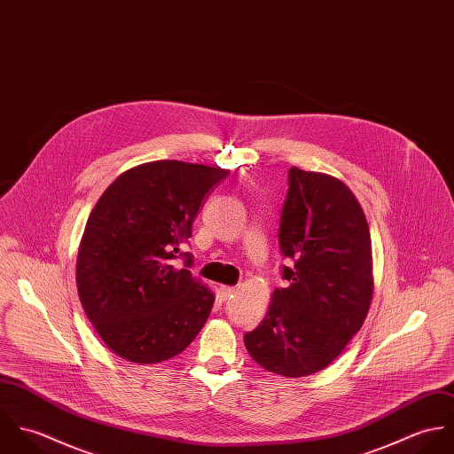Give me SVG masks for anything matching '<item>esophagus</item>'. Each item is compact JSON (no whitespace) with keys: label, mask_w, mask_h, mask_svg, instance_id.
Wrapping results in <instances>:
<instances>
[{"label":"esophagus","mask_w":454,"mask_h":454,"mask_svg":"<svg viewBox=\"0 0 454 454\" xmlns=\"http://www.w3.org/2000/svg\"><path fill=\"white\" fill-rule=\"evenodd\" d=\"M234 286H225V285H222L220 286V290H218V294H220V299L222 301H227V299H231L232 295H234Z\"/></svg>","instance_id":"esophagus-1"}]
</instances>
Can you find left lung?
<instances>
[{"label":"left lung","instance_id":"left-lung-1","mask_svg":"<svg viewBox=\"0 0 454 454\" xmlns=\"http://www.w3.org/2000/svg\"><path fill=\"white\" fill-rule=\"evenodd\" d=\"M285 259L267 317L245 333L269 372L304 378L330 365L360 330L372 299L371 232L362 206L337 178L290 168L281 207Z\"/></svg>","mask_w":454,"mask_h":454}]
</instances>
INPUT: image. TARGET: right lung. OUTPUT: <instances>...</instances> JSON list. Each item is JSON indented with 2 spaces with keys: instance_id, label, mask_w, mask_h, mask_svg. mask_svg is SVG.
<instances>
[{
  "instance_id": "1",
  "label": "right lung",
  "mask_w": 454,
  "mask_h": 454,
  "mask_svg": "<svg viewBox=\"0 0 454 454\" xmlns=\"http://www.w3.org/2000/svg\"><path fill=\"white\" fill-rule=\"evenodd\" d=\"M229 171L155 160L122 173L94 206L76 260V286L105 344L134 364L182 353L204 326L215 295L192 278L182 245L209 191ZM184 259L176 268L174 260Z\"/></svg>"
}]
</instances>
